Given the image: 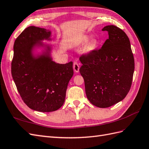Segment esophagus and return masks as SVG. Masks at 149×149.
<instances>
[{"label": "esophagus", "mask_w": 149, "mask_h": 149, "mask_svg": "<svg viewBox=\"0 0 149 149\" xmlns=\"http://www.w3.org/2000/svg\"><path fill=\"white\" fill-rule=\"evenodd\" d=\"M73 67H74V70L75 72H79V68H80V66L79 63H77V61H75V62H74V65H73Z\"/></svg>", "instance_id": "1"}]
</instances>
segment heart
I'll return each mask as SVG.
<instances>
[{"label":"heart","mask_w":149,"mask_h":149,"mask_svg":"<svg viewBox=\"0 0 149 149\" xmlns=\"http://www.w3.org/2000/svg\"><path fill=\"white\" fill-rule=\"evenodd\" d=\"M88 40H89V38L87 37V36H85L84 38V39H83V41H84V42H87V41H88ZM94 45H95V42H94V41H93V43L90 45V47H89V49L92 48L94 47Z\"/></svg>","instance_id":"1"}]
</instances>
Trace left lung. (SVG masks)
Masks as SVG:
<instances>
[{
    "label": "left lung",
    "mask_w": 149,
    "mask_h": 149,
    "mask_svg": "<svg viewBox=\"0 0 149 149\" xmlns=\"http://www.w3.org/2000/svg\"><path fill=\"white\" fill-rule=\"evenodd\" d=\"M109 38L100 49L80 56L79 71L91 103L108 108L123 100L132 86L135 62L130 42L126 33L116 26H106Z\"/></svg>",
    "instance_id": "left-lung-1"
}]
</instances>
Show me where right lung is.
<instances>
[{"mask_svg": "<svg viewBox=\"0 0 149 149\" xmlns=\"http://www.w3.org/2000/svg\"><path fill=\"white\" fill-rule=\"evenodd\" d=\"M49 30L35 26L26 28L15 40L11 73L24 103L40 112L55 111L65 101L68 84L74 74L73 62L56 63L49 56L50 48L38 57L35 46L50 39Z\"/></svg>", "mask_w": 149, "mask_h": 149, "instance_id": "1", "label": "right lung"}]
</instances>
